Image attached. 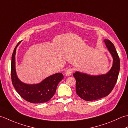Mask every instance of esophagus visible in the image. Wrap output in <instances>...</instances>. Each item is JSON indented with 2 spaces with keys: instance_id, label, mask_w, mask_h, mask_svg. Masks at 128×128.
Wrapping results in <instances>:
<instances>
[{
  "instance_id": "obj_1",
  "label": "esophagus",
  "mask_w": 128,
  "mask_h": 128,
  "mask_svg": "<svg viewBox=\"0 0 128 128\" xmlns=\"http://www.w3.org/2000/svg\"><path fill=\"white\" fill-rule=\"evenodd\" d=\"M73 72H74V69H73V68H69L66 70V76L71 75Z\"/></svg>"
}]
</instances>
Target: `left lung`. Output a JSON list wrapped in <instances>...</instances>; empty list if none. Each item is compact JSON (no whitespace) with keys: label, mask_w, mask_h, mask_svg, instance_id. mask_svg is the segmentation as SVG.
Here are the masks:
<instances>
[{"label":"left lung","mask_w":128,"mask_h":128,"mask_svg":"<svg viewBox=\"0 0 128 128\" xmlns=\"http://www.w3.org/2000/svg\"><path fill=\"white\" fill-rule=\"evenodd\" d=\"M104 42L112 54L113 63L107 74L92 76L75 72L73 76L76 79V92L81 98L88 101L98 100L108 96L117 81L120 70V60L114 46L108 40Z\"/></svg>","instance_id":"obj_1"}]
</instances>
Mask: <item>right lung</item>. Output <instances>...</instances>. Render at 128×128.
Wrapping results in <instances>:
<instances>
[{"label": "right lung", "mask_w": 128, "mask_h": 128, "mask_svg": "<svg viewBox=\"0 0 128 128\" xmlns=\"http://www.w3.org/2000/svg\"><path fill=\"white\" fill-rule=\"evenodd\" d=\"M16 45L12 54L11 62V77L12 85L19 95L26 101L34 103H41L48 101L55 94L56 87L64 76L62 73H56L47 78L41 82L34 85H28L18 79L15 71V54Z\"/></svg>", "instance_id": "add662e5"}]
</instances>
